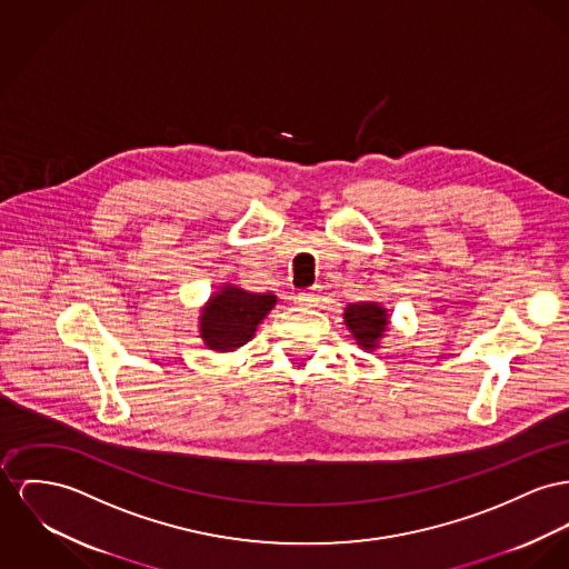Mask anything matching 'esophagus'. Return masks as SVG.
<instances>
[{
	"label": "esophagus",
	"instance_id": "1",
	"mask_svg": "<svg viewBox=\"0 0 569 569\" xmlns=\"http://www.w3.org/2000/svg\"><path fill=\"white\" fill-rule=\"evenodd\" d=\"M321 289L319 287H310V289H306V291H300L298 293V302L303 303V306H315V302L319 300V293Z\"/></svg>",
	"mask_w": 569,
	"mask_h": 569
}]
</instances>
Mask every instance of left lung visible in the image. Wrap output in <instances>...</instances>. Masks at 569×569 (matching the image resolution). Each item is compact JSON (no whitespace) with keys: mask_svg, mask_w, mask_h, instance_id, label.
I'll list each match as a JSON object with an SVG mask.
<instances>
[{"mask_svg":"<svg viewBox=\"0 0 569 569\" xmlns=\"http://www.w3.org/2000/svg\"><path fill=\"white\" fill-rule=\"evenodd\" d=\"M345 326L362 349H376L388 330V312L376 302L347 303Z\"/></svg>","mask_w":569,"mask_h":569,"instance_id":"1","label":"left lung"}]
</instances>
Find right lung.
<instances>
[{"mask_svg": "<svg viewBox=\"0 0 569 569\" xmlns=\"http://www.w3.org/2000/svg\"><path fill=\"white\" fill-rule=\"evenodd\" d=\"M273 306L271 293H250L227 284L200 310V337L213 351H232L254 337Z\"/></svg>", "mask_w": 569, "mask_h": 569, "instance_id": "obj_1", "label": "right lung"}]
</instances>
